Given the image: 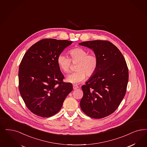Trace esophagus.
Wrapping results in <instances>:
<instances>
[{
	"label": "esophagus",
	"mask_w": 147,
	"mask_h": 147,
	"mask_svg": "<svg viewBox=\"0 0 147 147\" xmlns=\"http://www.w3.org/2000/svg\"><path fill=\"white\" fill-rule=\"evenodd\" d=\"M78 88H79V86H78V85H73V89L74 90H76Z\"/></svg>",
	"instance_id": "esophagus-1"
}]
</instances>
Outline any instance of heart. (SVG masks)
I'll use <instances>...</instances> for the list:
<instances>
[{
	"instance_id": "b5f03b06",
	"label": "heart",
	"mask_w": 147,
	"mask_h": 147,
	"mask_svg": "<svg viewBox=\"0 0 147 147\" xmlns=\"http://www.w3.org/2000/svg\"><path fill=\"white\" fill-rule=\"evenodd\" d=\"M70 58L63 54L57 57L59 68L64 73H68L71 69V62L76 64V71L69 74L66 80L72 84H79L86 79V76L91 77L96 72L99 66V59L93 53L88 54V51L82 48H76L68 51Z\"/></svg>"
}]
</instances>
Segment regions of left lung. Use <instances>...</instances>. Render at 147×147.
I'll return each mask as SVG.
<instances>
[{"mask_svg":"<svg viewBox=\"0 0 147 147\" xmlns=\"http://www.w3.org/2000/svg\"><path fill=\"white\" fill-rule=\"evenodd\" d=\"M79 45L92 49L99 59L96 73L81 87V110L93 118L108 116L116 110L126 93L129 80L126 61L120 51L108 40L85 41Z\"/></svg>","mask_w":147,"mask_h":147,"instance_id":"left-lung-1","label":"left lung"}]
</instances>
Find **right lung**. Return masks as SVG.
Listing matches in <instances>:
<instances>
[{
	"mask_svg": "<svg viewBox=\"0 0 147 147\" xmlns=\"http://www.w3.org/2000/svg\"><path fill=\"white\" fill-rule=\"evenodd\" d=\"M72 41L43 39L27 51L20 62L19 90L29 110L42 117H49L61 109L73 85L63 81L64 76L57 57Z\"/></svg>",
	"mask_w": 147,
	"mask_h": 147,
	"instance_id": "add662e5",
	"label": "right lung"
}]
</instances>
